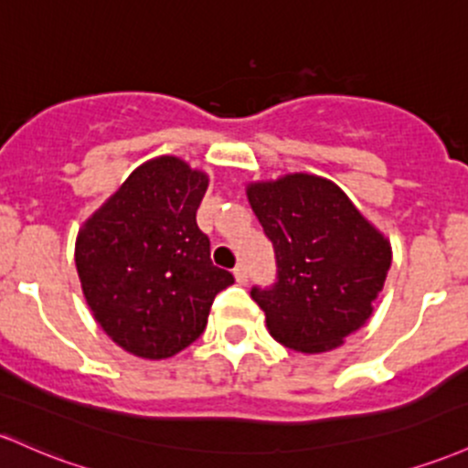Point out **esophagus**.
I'll return each instance as SVG.
<instances>
[{"mask_svg":"<svg viewBox=\"0 0 468 468\" xmlns=\"http://www.w3.org/2000/svg\"><path fill=\"white\" fill-rule=\"evenodd\" d=\"M235 280L239 282V284H246V282H249V271L244 269V266H235Z\"/></svg>","mask_w":468,"mask_h":468,"instance_id":"obj_1","label":"esophagus"}]
</instances>
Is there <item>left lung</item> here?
I'll list each match as a JSON object with an SVG mask.
<instances>
[{
  "mask_svg": "<svg viewBox=\"0 0 468 468\" xmlns=\"http://www.w3.org/2000/svg\"><path fill=\"white\" fill-rule=\"evenodd\" d=\"M246 193L275 250V282L250 289L271 335L302 353L335 348L371 317L391 246L328 179L295 173Z\"/></svg>",
  "mask_w": 468,
  "mask_h": 468,
  "instance_id": "left-lung-1",
  "label": "left lung"
}]
</instances>
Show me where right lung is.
Returning a JSON list of instances; mask_svg holds the SVG:
<instances>
[{
    "instance_id": "obj_1",
    "label": "right lung",
    "mask_w": 468,
    "mask_h": 468,
    "mask_svg": "<svg viewBox=\"0 0 468 468\" xmlns=\"http://www.w3.org/2000/svg\"><path fill=\"white\" fill-rule=\"evenodd\" d=\"M207 186L208 177L182 159H153L77 235L86 302L133 356L164 359L193 344L215 295L235 282L210 261V239L195 222Z\"/></svg>"
}]
</instances>
